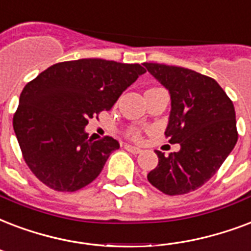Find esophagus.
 <instances>
[{"mask_svg": "<svg viewBox=\"0 0 251 251\" xmlns=\"http://www.w3.org/2000/svg\"><path fill=\"white\" fill-rule=\"evenodd\" d=\"M125 149L129 151V152H131V154H139V152L142 151L141 149H139V147L131 146V145H125Z\"/></svg>", "mask_w": 251, "mask_h": 251, "instance_id": "1", "label": "esophagus"}]
</instances>
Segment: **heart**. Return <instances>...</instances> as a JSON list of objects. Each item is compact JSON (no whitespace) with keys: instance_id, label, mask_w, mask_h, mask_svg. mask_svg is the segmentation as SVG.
Returning <instances> with one entry per match:
<instances>
[{"instance_id":"b5f03b06","label":"heart","mask_w":251,"mask_h":251,"mask_svg":"<svg viewBox=\"0 0 251 251\" xmlns=\"http://www.w3.org/2000/svg\"><path fill=\"white\" fill-rule=\"evenodd\" d=\"M131 135H133V137H135V138H137V137H138V134L135 133V131H131Z\"/></svg>"}]
</instances>
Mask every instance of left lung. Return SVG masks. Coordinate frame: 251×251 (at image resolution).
Returning <instances> with one entry per match:
<instances>
[{"label":"left lung","mask_w":251,"mask_h":251,"mask_svg":"<svg viewBox=\"0 0 251 251\" xmlns=\"http://www.w3.org/2000/svg\"><path fill=\"white\" fill-rule=\"evenodd\" d=\"M143 66L170 93L166 137L180 145L168 156L155 150L158 166L147 179L170 196L188 194L209 180L236 146L234 106L219 83L205 75L158 63Z\"/></svg>","instance_id":"obj_1"}]
</instances>
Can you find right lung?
Instances as JSON below:
<instances>
[{
	"mask_svg": "<svg viewBox=\"0 0 251 251\" xmlns=\"http://www.w3.org/2000/svg\"><path fill=\"white\" fill-rule=\"evenodd\" d=\"M145 72L139 64L79 59L56 63L26 84L13 127L32 174L62 192L95 180L120 143L88 138V120L112 109Z\"/></svg>",
	"mask_w": 251,
	"mask_h": 251,
	"instance_id": "add662e5",
	"label": "right lung"
}]
</instances>
